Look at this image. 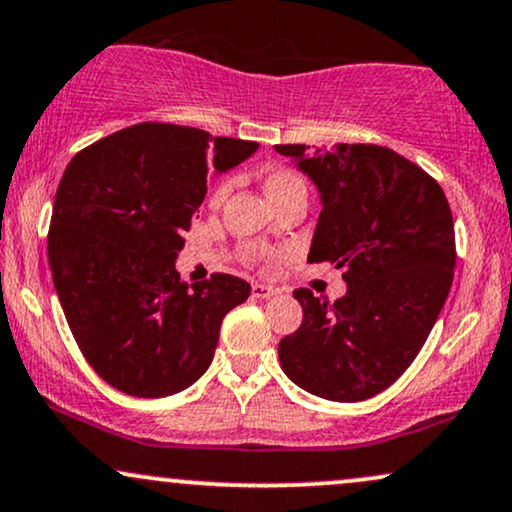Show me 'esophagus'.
<instances>
[{"mask_svg":"<svg viewBox=\"0 0 512 512\" xmlns=\"http://www.w3.org/2000/svg\"><path fill=\"white\" fill-rule=\"evenodd\" d=\"M279 291H276L274 286H267V283H252V298H260V300H267L272 298V295H276Z\"/></svg>","mask_w":512,"mask_h":512,"instance_id":"34e87169","label":"esophagus"}]
</instances>
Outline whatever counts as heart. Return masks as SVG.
Instances as JSON below:
<instances>
[{
    "label": "heart",
    "mask_w": 512,
    "mask_h": 512,
    "mask_svg": "<svg viewBox=\"0 0 512 512\" xmlns=\"http://www.w3.org/2000/svg\"><path fill=\"white\" fill-rule=\"evenodd\" d=\"M262 186H264V193H267L269 200H272V205H276V202L283 200V197L305 190V181L300 178V174H295L293 169L274 166V169H269L267 174H264ZM219 195H224V188L217 190V197Z\"/></svg>",
    "instance_id": "1"
}]
</instances>
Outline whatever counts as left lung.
Instances as JSON below:
<instances>
[{
	"instance_id": "left-lung-1",
	"label": "left lung",
	"mask_w": 512,
	"mask_h": 512,
	"mask_svg": "<svg viewBox=\"0 0 512 512\" xmlns=\"http://www.w3.org/2000/svg\"><path fill=\"white\" fill-rule=\"evenodd\" d=\"M322 200L307 262L343 269L336 303L295 291L303 324L281 338L286 377L319 398L355 403L381 393L420 353L453 283V214L427 171L379 145L307 155L276 145Z\"/></svg>"
}]
</instances>
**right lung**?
Here are the masks:
<instances>
[{"label": "right lung", "instance_id": "obj_1", "mask_svg": "<svg viewBox=\"0 0 512 512\" xmlns=\"http://www.w3.org/2000/svg\"><path fill=\"white\" fill-rule=\"evenodd\" d=\"M257 143L174 123H138L80 150L57 188L47 257L61 310L100 377L128 396L164 398L212 365L221 319L250 283L229 274L188 286L176 257L207 174Z\"/></svg>", "mask_w": 512, "mask_h": 512}]
</instances>
